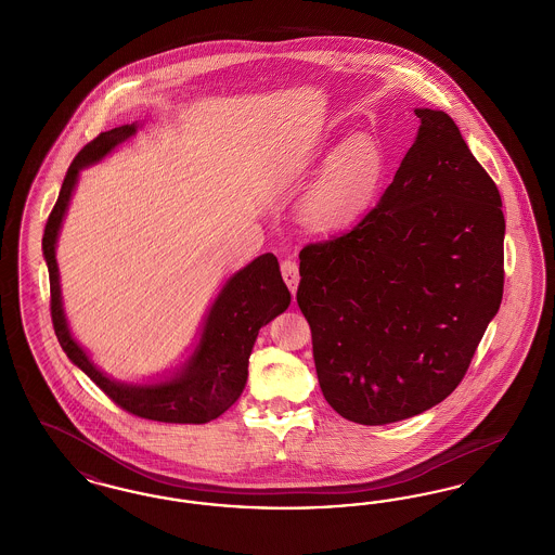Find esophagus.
<instances>
[{
  "label": "esophagus",
  "instance_id": "34e87169",
  "mask_svg": "<svg viewBox=\"0 0 555 555\" xmlns=\"http://www.w3.org/2000/svg\"><path fill=\"white\" fill-rule=\"evenodd\" d=\"M281 274H283V279H285V283H287L291 293L295 295L297 285H299V266L295 264L293 260H285V262L281 264Z\"/></svg>",
  "mask_w": 555,
  "mask_h": 555
}]
</instances>
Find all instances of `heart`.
Segmentation results:
<instances>
[{
  "mask_svg": "<svg viewBox=\"0 0 555 555\" xmlns=\"http://www.w3.org/2000/svg\"><path fill=\"white\" fill-rule=\"evenodd\" d=\"M328 158L304 199V216L318 229H337L360 216L385 175L383 150L366 134L345 139Z\"/></svg>",
  "mask_w": 555,
  "mask_h": 555,
  "instance_id": "obj_1",
  "label": "heart"
}]
</instances>
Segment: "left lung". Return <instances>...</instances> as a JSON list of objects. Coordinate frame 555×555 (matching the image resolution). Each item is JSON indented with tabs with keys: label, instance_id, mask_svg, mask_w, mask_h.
<instances>
[{
	"label": "left lung",
	"instance_id": "8db88e82",
	"mask_svg": "<svg viewBox=\"0 0 555 555\" xmlns=\"http://www.w3.org/2000/svg\"><path fill=\"white\" fill-rule=\"evenodd\" d=\"M414 112L416 141L376 208L299 254L322 396L369 426L441 403L502 304L498 185L446 112Z\"/></svg>",
	"mask_w": 555,
	"mask_h": 555
}]
</instances>
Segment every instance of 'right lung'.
Listing matches in <instances>:
<instances>
[{"label": "right lung", "mask_w": 555, "mask_h": 555, "mask_svg": "<svg viewBox=\"0 0 555 555\" xmlns=\"http://www.w3.org/2000/svg\"><path fill=\"white\" fill-rule=\"evenodd\" d=\"M134 131L137 125L132 122L100 132L80 150L64 177L57 202L43 233V258L50 270L53 331L70 362L79 366L114 403H118L132 416L158 423H210L224 414L243 393L249 356L260 328L289 308L291 293L283 283L279 260L272 254L256 258L224 283L204 320V331L195 351L183 364V369L159 383L132 385L106 376L75 341L64 317L55 243L73 191L79 181V172L85 166H91L107 156L118 143L132 137Z\"/></svg>", "instance_id": "obj_1"}]
</instances>
